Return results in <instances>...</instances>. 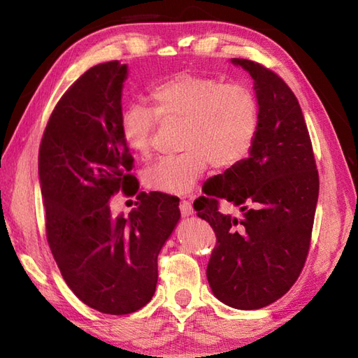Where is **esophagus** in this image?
<instances>
[{"mask_svg": "<svg viewBox=\"0 0 358 358\" xmlns=\"http://www.w3.org/2000/svg\"><path fill=\"white\" fill-rule=\"evenodd\" d=\"M180 212H181V217H191L194 214L192 204L186 201V200H183L180 203Z\"/></svg>", "mask_w": 358, "mask_h": 358, "instance_id": "1", "label": "esophagus"}]
</instances>
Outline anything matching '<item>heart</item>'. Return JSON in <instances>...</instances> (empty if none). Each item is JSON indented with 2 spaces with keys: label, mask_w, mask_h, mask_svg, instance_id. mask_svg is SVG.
I'll use <instances>...</instances> for the list:
<instances>
[{
  "label": "heart",
  "mask_w": 358,
  "mask_h": 358,
  "mask_svg": "<svg viewBox=\"0 0 358 358\" xmlns=\"http://www.w3.org/2000/svg\"><path fill=\"white\" fill-rule=\"evenodd\" d=\"M149 108L132 104L121 113L120 132L135 157L148 158L157 120L181 121L180 155L148 166L143 183L152 191L181 195L192 191L209 163L226 169L245 159L260 129V104L241 83L180 73L152 87Z\"/></svg>",
  "instance_id": "1"
}]
</instances>
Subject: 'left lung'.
Masks as SVG:
<instances>
[{
  "instance_id": "1",
  "label": "left lung",
  "mask_w": 358,
  "mask_h": 358,
  "mask_svg": "<svg viewBox=\"0 0 358 358\" xmlns=\"http://www.w3.org/2000/svg\"><path fill=\"white\" fill-rule=\"evenodd\" d=\"M231 63L254 80L260 129L249 157L214 177L194 209L217 235L206 269L212 292L227 306L252 310L283 296L305 266L318 172L292 90L262 64L243 58ZM220 199L238 206L243 217L222 215Z\"/></svg>"
}]
</instances>
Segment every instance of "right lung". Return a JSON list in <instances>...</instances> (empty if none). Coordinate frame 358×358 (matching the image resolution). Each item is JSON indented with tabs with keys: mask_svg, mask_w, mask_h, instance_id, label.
<instances>
[{
	"mask_svg": "<svg viewBox=\"0 0 358 358\" xmlns=\"http://www.w3.org/2000/svg\"><path fill=\"white\" fill-rule=\"evenodd\" d=\"M127 64L90 67L53 109L38 157L45 232L72 292L103 314L124 315L155 294L157 258L180 220L175 196L136 195L129 215H112L113 194L138 192L121 138Z\"/></svg>",
	"mask_w": 358,
	"mask_h": 358,
	"instance_id": "obj_1",
	"label": "right lung"
}]
</instances>
